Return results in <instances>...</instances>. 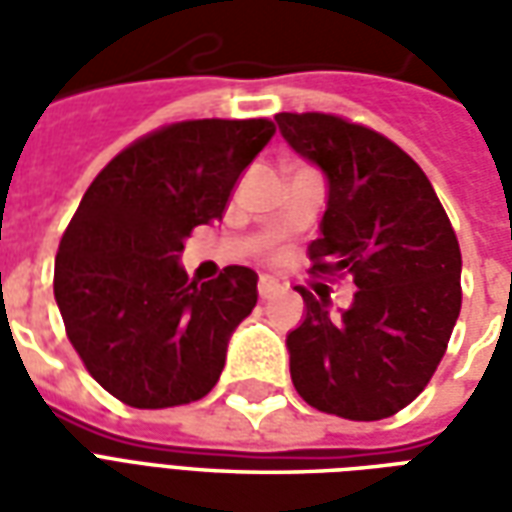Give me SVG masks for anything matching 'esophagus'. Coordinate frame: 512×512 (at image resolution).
Returning <instances> with one entry per match:
<instances>
[{
	"label": "esophagus",
	"instance_id": "1",
	"mask_svg": "<svg viewBox=\"0 0 512 512\" xmlns=\"http://www.w3.org/2000/svg\"><path fill=\"white\" fill-rule=\"evenodd\" d=\"M277 293H279V285L274 282V279L263 277L260 282H257V296H260V299H274Z\"/></svg>",
	"mask_w": 512,
	"mask_h": 512
}]
</instances>
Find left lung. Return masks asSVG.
I'll use <instances>...</instances> for the list:
<instances>
[{
  "instance_id": "8db88e82",
  "label": "left lung",
  "mask_w": 512,
  "mask_h": 512,
  "mask_svg": "<svg viewBox=\"0 0 512 512\" xmlns=\"http://www.w3.org/2000/svg\"><path fill=\"white\" fill-rule=\"evenodd\" d=\"M277 126L329 180L312 274L356 285L340 315L296 288L307 315L288 334L293 386L326 414L392 417L428 386L458 321L455 230L428 175L384 134L323 112H279Z\"/></svg>"
}]
</instances>
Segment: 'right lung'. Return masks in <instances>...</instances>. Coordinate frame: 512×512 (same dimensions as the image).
Instances as JSON below:
<instances>
[{
    "label": "right lung",
    "mask_w": 512,
    "mask_h": 512,
    "mask_svg": "<svg viewBox=\"0 0 512 512\" xmlns=\"http://www.w3.org/2000/svg\"><path fill=\"white\" fill-rule=\"evenodd\" d=\"M274 123L183 120L136 139L84 191L54 263V299L87 373L134 408L200 400L222 376L257 274L197 285L180 266L194 227L222 219Z\"/></svg>",
    "instance_id": "obj_1"
}]
</instances>
